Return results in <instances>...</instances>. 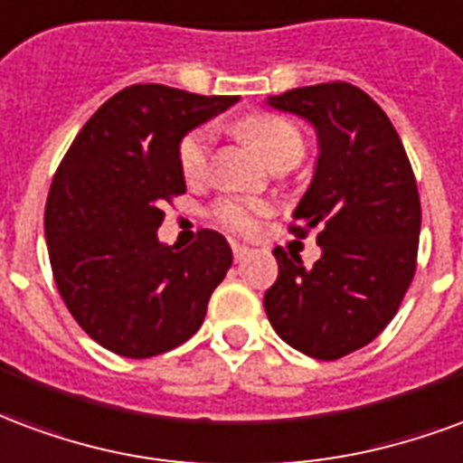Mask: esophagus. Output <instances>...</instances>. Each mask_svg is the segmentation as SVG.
<instances>
[{
	"label": "esophagus",
	"mask_w": 463,
	"mask_h": 463,
	"mask_svg": "<svg viewBox=\"0 0 463 463\" xmlns=\"http://www.w3.org/2000/svg\"><path fill=\"white\" fill-rule=\"evenodd\" d=\"M254 249H249V246L244 244H232V254H234L236 261H241V259H246V256L251 254Z\"/></svg>",
	"instance_id": "34e87169"
}]
</instances>
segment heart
I'll list each match as a JSON object with an SVG mask.
<instances>
[{
	"mask_svg": "<svg viewBox=\"0 0 463 463\" xmlns=\"http://www.w3.org/2000/svg\"><path fill=\"white\" fill-rule=\"evenodd\" d=\"M239 133L244 135L246 140L254 145L271 165L298 162L303 147H306L298 125L291 123L288 118L273 116V113L246 116L239 123ZM209 150H212V133L207 128H194L182 137L177 160H180V170L187 180H199L207 172ZM266 212H269V204L259 202V199L224 197L214 202L212 217L217 219L222 227L249 234V232H254L259 217H264Z\"/></svg>",
	"mask_w": 463,
	"mask_h": 463,
	"instance_id": "obj_1",
	"label": "heart"
}]
</instances>
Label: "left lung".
Here are the masks:
<instances>
[{
  "instance_id": "8db88e82",
  "label": "left lung",
  "mask_w": 463,
  "mask_h": 463,
  "mask_svg": "<svg viewBox=\"0 0 463 463\" xmlns=\"http://www.w3.org/2000/svg\"><path fill=\"white\" fill-rule=\"evenodd\" d=\"M269 106L318 133V165L293 212L291 232L318 229L313 269L273 249L279 279L266 316L288 345L338 360L373 343L400 310L417 271L421 207L400 135L365 90L345 80L286 90Z\"/></svg>"
}]
</instances>
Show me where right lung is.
Masks as SVG:
<instances>
[{"label":"right lung","instance_id":"1","mask_svg":"<svg viewBox=\"0 0 463 463\" xmlns=\"http://www.w3.org/2000/svg\"><path fill=\"white\" fill-rule=\"evenodd\" d=\"M239 96H197L160 83L118 90L53 175L43 232L61 298L110 353L153 357L190 340L227 276V239L202 229L175 249L157 241L162 207L187 192L180 140Z\"/></svg>","mask_w":463,"mask_h":463}]
</instances>
